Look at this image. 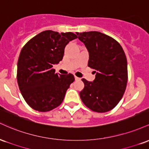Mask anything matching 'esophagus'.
<instances>
[{
    "instance_id": "esophagus-1",
    "label": "esophagus",
    "mask_w": 149,
    "mask_h": 149,
    "mask_svg": "<svg viewBox=\"0 0 149 149\" xmlns=\"http://www.w3.org/2000/svg\"><path fill=\"white\" fill-rule=\"evenodd\" d=\"M75 80H80V78H78V77H77V76H75Z\"/></svg>"
}]
</instances>
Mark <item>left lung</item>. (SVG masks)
<instances>
[{
  "mask_svg": "<svg viewBox=\"0 0 149 149\" xmlns=\"http://www.w3.org/2000/svg\"><path fill=\"white\" fill-rule=\"evenodd\" d=\"M89 52L88 66L95 69L92 82L82 79L84 88L80 92L82 102L92 111H111L122 99L127 82L125 54L115 39L99 31L76 33Z\"/></svg>",
  "mask_w": 149,
  "mask_h": 149,
  "instance_id": "obj_1",
  "label": "left lung"
}]
</instances>
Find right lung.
<instances>
[{"label":"right lung","instance_id":"1","mask_svg":"<svg viewBox=\"0 0 149 149\" xmlns=\"http://www.w3.org/2000/svg\"><path fill=\"white\" fill-rule=\"evenodd\" d=\"M71 32L45 31L24 46L17 62V83L26 102L34 110L46 112L61 104L74 81L71 73H55L53 65L62 60L66 45L77 38Z\"/></svg>","mask_w":149,"mask_h":149}]
</instances>
